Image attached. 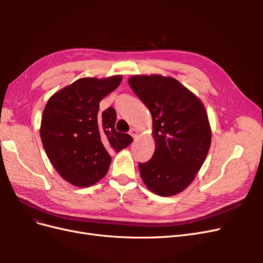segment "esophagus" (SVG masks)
Listing matches in <instances>:
<instances>
[{"label":"esophagus","instance_id":"esophagus-1","mask_svg":"<svg viewBox=\"0 0 263 263\" xmlns=\"http://www.w3.org/2000/svg\"><path fill=\"white\" fill-rule=\"evenodd\" d=\"M129 135H130V136H133V138H137V137H138V135H139V133H138V130H137V129L132 128V129L129 130Z\"/></svg>","mask_w":263,"mask_h":263}]
</instances>
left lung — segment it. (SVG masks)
Returning a JSON list of instances; mask_svg holds the SVG:
<instances>
[{
	"label": "left lung",
	"mask_w": 263,
	"mask_h": 263,
	"mask_svg": "<svg viewBox=\"0 0 263 263\" xmlns=\"http://www.w3.org/2000/svg\"><path fill=\"white\" fill-rule=\"evenodd\" d=\"M135 94L153 116L155 153L138 163L151 192L172 196L184 191L208 157L212 128L202 101L177 79L136 74L128 79Z\"/></svg>",
	"instance_id": "8db88e82"
}]
</instances>
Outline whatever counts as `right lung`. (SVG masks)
<instances>
[{"label": "right lung", "instance_id": "right-lung-1", "mask_svg": "<svg viewBox=\"0 0 263 263\" xmlns=\"http://www.w3.org/2000/svg\"><path fill=\"white\" fill-rule=\"evenodd\" d=\"M122 80V76L81 78L51 95L44 108L39 129L44 149L60 177L74 186L102 180L112 161L110 151L119 153L134 140L115 130L114 108L99 114L102 99Z\"/></svg>", "mask_w": 263, "mask_h": 263}]
</instances>
